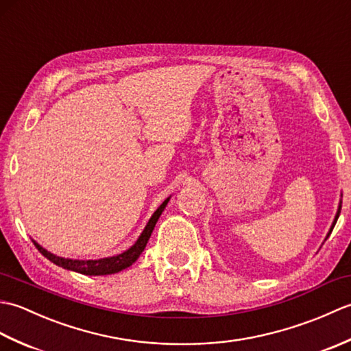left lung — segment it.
Wrapping results in <instances>:
<instances>
[{"instance_id": "8db88e82", "label": "left lung", "mask_w": 351, "mask_h": 351, "mask_svg": "<svg viewBox=\"0 0 351 351\" xmlns=\"http://www.w3.org/2000/svg\"><path fill=\"white\" fill-rule=\"evenodd\" d=\"M341 206H342V200H339V205H338V211H337V215H335V219H333V223H332V226H330V229H329V232H327V235H326V238H324V241L327 240V238H329V235L332 234V230H333L335 225H337V220H338V217H339V214H341Z\"/></svg>"}]
</instances>
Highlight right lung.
Here are the masks:
<instances>
[{
    "label": "right lung",
    "instance_id": "1",
    "mask_svg": "<svg viewBox=\"0 0 351 351\" xmlns=\"http://www.w3.org/2000/svg\"><path fill=\"white\" fill-rule=\"evenodd\" d=\"M171 196H169L164 202L158 206V210H156L152 217L149 219V221L146 223V226L143 229V232L140 234V237L137 238V241L134 243L130 249H126L125 252L119 253V255L114 256H108V258H101V259H71V258H62V256H57L54 253L48 252L47 249H43L39 243H34V245L37 247L42 255L49 259L51 263H54L56 265L66 268V270H71V271H77L80 274H86V276H106V274H114L125 270V268H128L130 265H132L138 259L140 253L145 250L146 244L149 241V238H151L152 230L156 225V221H158L160 215L162 214L164 208L167 206L169 200Z\"/></svg>",
    "mask_w": 351,
    "mask_h": 351
}]
</instances>
